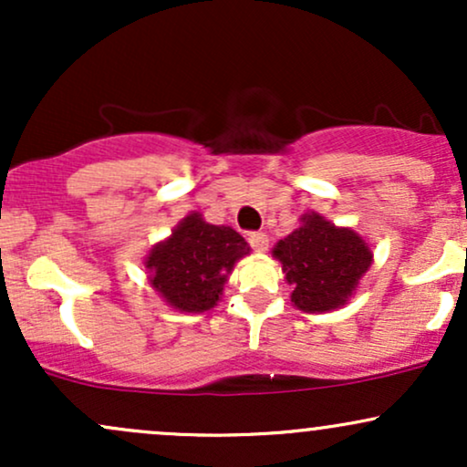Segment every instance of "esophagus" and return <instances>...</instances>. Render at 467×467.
Returning <instances> with one entry per match:
<instances>
[{"mask_svg":"<svg viewBox=\"0 0 467 467\" xmlns=\"http://www.w3.org/2000/svg\"><path fill=\"white\" fill-rule=\"evenodd\" d=\"M248 244H250L252 250L265 252L267 250V234L265 233H250L248 234Z\"/></svg>","mask_w":467,"mask_h":467,"instance_id":"esophagus-1","label":"esophagus"}]
</instances>
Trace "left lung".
<instances>
[{"mask_svg": "<svg viewBox=\"0 0 467 467\" xmlns=\"http://www.w3.org/2000/svg\"><path fill=\"white\" fill-rule=\"evenodd\" d=\"M275 256L294 285L292 303L312 314L345 305L373 259L353 230L336 228L314 213L303 217L301 228L278 241Z\"/></svg>", "mask_w": 467, "mask_h": 467, "instance_id": "obj_1", "label": "left lung"}]
</instances>
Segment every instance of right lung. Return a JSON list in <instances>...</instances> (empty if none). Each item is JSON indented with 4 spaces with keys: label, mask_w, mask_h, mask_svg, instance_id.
I'll return each instance as SVG.
<instances>
[{
    "label": "right lung",
    "mask_w": 467,
    "mask_h": 467,
    "mask_svg": "<svg viewBox=\"0 0 467 467\" xmlns=\"http://www.w3.org/2000/svg\"><path fill=\"white\" fill-rule=\"evenodd\" d=\"M250 248L233 228L213 226L192 213L147 259L151 285L182 312H206L219 301L223 283Z\"/></svg>",
    "instance_id": "obj_1"
}]
</instances>
